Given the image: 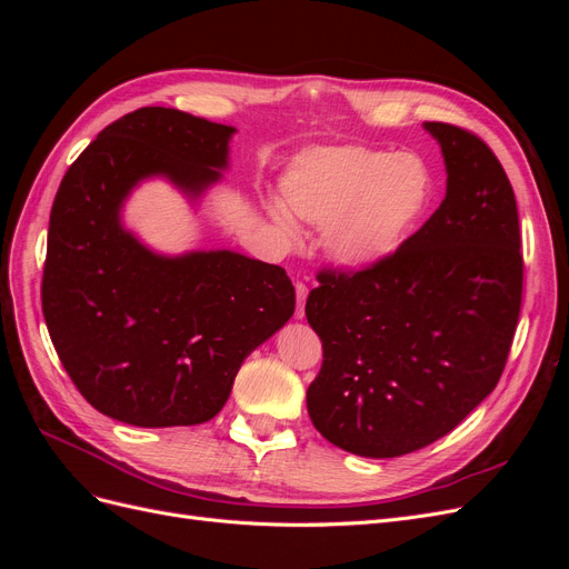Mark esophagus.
Returning a JSON list of instances; mask_svg holds the SVG:
<instances>
[{"label": "esophagus", "mask_w": 569, "mask_h": 569, "mask_svg": "<svg viewBox=\"0 0 569 569\" xmlns=\"http://www.w3.org/2000/svg\"><path fill=\"white\" fill-rule=\"evenodd\" d=\"M295 289H297V311H295V316L301 320V318H303L306 297H308V287H306L303 282H297V284H295Z\"/></svg>", "instance_id": "esophagus-1"}]
</instances>
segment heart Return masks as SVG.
I'll return each instance as SVG.
<instances>
[{"instance_id": "obj_1", "label": "heart", "mask_w": 569, "mask_h": 569, "mask_svg": "<svg viewBox=\"0 0 569 569\" xmlns=\"http://www.w3.org/2000/svg\"><path fill=\"white\" fill-rule=\"evenodd\" d=\"M282 189L291 213L325 226L322 244L335 263L366 270L389 261L418 230L435 197V178L412 153L325 147L301 153ZM272 216L282 232L295 234L282 209Z\"/></svg>"}]
</instances>
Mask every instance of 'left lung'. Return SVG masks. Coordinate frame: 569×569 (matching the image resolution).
<instances>
[{"mask_svg": "<svg viewBox=\"0 0 569 569\" xmlns=\"http://www.w3.org/2000/svg\"><path fill=\"white\" fill-rule=\"evenodd\" d=\"M446 197L389 261L320 270L306 318L322 368L308 416L339 449L396 458L449 435L501 380L522 306L520 218L496 153L429 120Z\"/></svg>", "mask_w": 569, "mask_h": 569, "instance_id": "obj_1", "label": "left lung"}]
</instances>
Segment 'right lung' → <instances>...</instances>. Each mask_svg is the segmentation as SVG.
Segmentation results:
<instances>
[{
	"instance_id": "right-lung-1",
	"label": "right lung",
	"mask_w": 569,
	"mask_h": 569,
	"mask_svg": "<svg viewBox=\"0 0 569 569\" xmlns=\"http://www.w3.org/2000/svg\"><path fill=\"white\" fill-rule=\"evenodd\" d=\"M232 134L178 109H137L101 130L59 184L42 313L68 377L113 420H211L244 358L295 316L284 268L234 251L161 256L120 222L147 178L201 197L228 168Z\"/></svg>"
}]
</instances>
